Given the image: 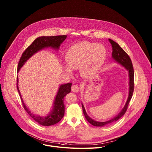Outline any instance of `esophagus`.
<instances>
[{
    "mask_svg": "<svg viewBox=\"0 0 152 152\" xmlns=\"http://www.w3.org/2000/svg\"><path fill=\"white\" fill-rule=\"evenodd\" d=\"M79 90H80V88H79V86L78 85H74L72 86V91H73L75 93H77L79 91Z\"/></svg>",
    "mask_w": 152,
    "mask_h": 152,
    "instance_id": "esophagus-1",
    "label": "esophagus"
}]
</instances>
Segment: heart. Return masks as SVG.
<instances>
[{"instance_id": "heart-1", "label": "heart", "mask_w": 152, "mask_h": 152, "mask_svg": "<svg viewBox=\"0 0 152 152\" xmlns=\"http://www.w3.org/2000/svg\"><path fill=\"white\" fill-rule=\"evenodd\" d=\"M106 56V50L102 45H96L90 42H79L72 46L66 54V60L70 68L79 69L86 76L94 74L102 66Z\"/></svg>"}]
</instances>
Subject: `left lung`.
I'll use <instances>...</instances> for the list:
<instances>
[{"label":"left lung","mask_w":152,"mask_h":152,"mask_svg":"<svg viewBox=\"0 0 152 152\" xmlns=\"http://www.w3.org/2000/svg\"><path fill=\"white\" fill-rule=\"evenodd\" d=\"M109 41L111 44L112 46V49H113V53H112V57L113 58L118 62L119 64H121L123 66H124L129 72V96L128 99L127 100L126 103L123 107V109L122 111L119 113V114L113 118V119L108 120L104 122H99L97 121H94L93 119H91L88 115L86 114L85 110L84 108V106L83 104L82 103V110L83 114L86 118V119L87 120V121L91 124L92 125L94 126H103L105 125L110 124L111 123H113L118 120H119L126 112L127 109L128 107L129 103L130 102V100H131L133 93H134V67H133V65L132 61L130 58L129 56L127 55V53L117 44V43L113 40L109 39Z\"/></svg>","instance_id":"1"}]
</instances>
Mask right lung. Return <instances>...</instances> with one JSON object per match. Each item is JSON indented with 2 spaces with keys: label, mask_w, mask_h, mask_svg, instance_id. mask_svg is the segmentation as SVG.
<instances>
[{
  "label": "right lung",
  "mask_w": 152,
  "mask_h": 152,
  "mask_svg": "<svg viewBox=\"0 0 152 152\" xmlns=\"http://www.w3.org/2000/svg\"><path fill=\"white\" fill-rule=\"evenodd\" d=\"M67 35H57L50 37H40L35 39L32 44L24 51L21 55L17 66V73L26 61L34 53L45 48L51 47L53 49H58L61 43L66 39ZM18 78H17V88L19 93L21 102L27 113L39 124L48 126L56 124L63 118L65 112L64 103V97L71 91L72 83H68L60 86L58 92L55 99L53 111L47 117H41L34 115L32 113L25 104L21 97L18 86Z\"/></svg>",
  "instance_id": "right-lung-1"
}]
</instances>
